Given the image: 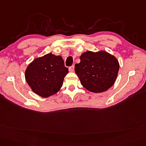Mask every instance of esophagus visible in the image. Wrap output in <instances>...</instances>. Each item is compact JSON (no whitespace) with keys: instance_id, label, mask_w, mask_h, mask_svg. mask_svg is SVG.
<instances>
[{"instance_id":"obj_1","label":"esophagus","mask_w":146,"mask_h":146,"mask_svg":"<svg viewBox=\"0 0 146 146\" xmlns=\"http://www.w3.org/2000/svg\"><path fill=\"white\" fill-rule=\"evenodd\" d=\"M74 69H75V66H72L69 68V71L70 72H73Z\"/></svg>"}]
</instances>
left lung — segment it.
I'll return each mask as SVG.
<instances>
[{
	"label": "left lung",
	"mask_w": 146,
	"mask_h": 146,
	"mask_svg": "<svg viewBox=\"0 0 146 146\" xmlns=\"http://www.w3.org/2000/svg\"><path fill=\"white\" fill-rule=\"evenodd\" d=\"M75 71L82 86L90 92L101 93L115 84L119 64L115 56L105 50H88L80 57Z\"/></svg>",
	"instance_id": "obj_1"
}]
</instances>
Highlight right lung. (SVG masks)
I'll list each match as a JSON object with an SVG mask.
<instances>
[{"instance_id":"add662e5","label":"right lung","mask_w":146,"mask_h":146,"mask_svg":"<svg viewBox=\"0 0 146 146\" xmlns=\"http://www.w3.org/2000/svg\"><path fill=\"white\" fill-rule=\"evenodd\" d=\"M68 69L62 57L52 53L35 59L25 70V79L31 90L42 98L56 94L61 88Z\"/></svg>"}]
</instances>
